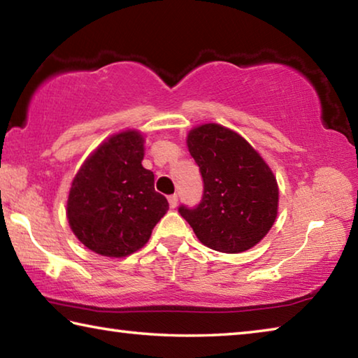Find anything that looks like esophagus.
Returning <instances> with one entry per match:
<instances>
[{"label": "esophagus", "mask_w": 358, "mask_h": 358, "mask_svg": "<svg viewBox=\"0 0 358 358\" xmlns=\"http://www.w3.org/2000/svg\"><path fill=\"white\" fill-rule=\"evenodd\" d=\"M178 203V196L177 194H172V196H169V205H171V208H175Z\"/></svg>", "instance_id": "1"}]
</instances>
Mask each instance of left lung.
<instances>
[{"label": "left lung", "mask_w": 358, "mask_h": 358, "mask_svg": "<svg viewBox=\"0 0 358 358\" xmlns=\"http://www.w3.org/2000/svg\"><path fill=\"white\" fill-rule=\"evenodd\" d=\"M187 148L202 175L203 192L196 207L180 205L205 246L237 254L250 250L273 226L278 185L270 167L237 132L208 123L194 128Z\"/></svg>", "instance_id": "left-lung-1"}]
</instances>
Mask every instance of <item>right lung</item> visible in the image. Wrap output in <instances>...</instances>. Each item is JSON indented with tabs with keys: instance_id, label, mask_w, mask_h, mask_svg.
I'll return each mask as SVG.
<instances>
[{
	"instance_id": "obj_1",
	"label": "right lung",
	"mask_w": 358,
	"mask_h": 358,
	"mask_svg": "<svg viewBox=\"0 0 358 358\" xmlns=\"http://www.w3.org/2000/svg\"><path fill=\"white\" fill-rule=\"evenodd\" d=\"M142 159L143 137L137 131L121 132L102 143L72 181L69 226L96 254L124 257L141 250L169 210Z\"/></svg>"
}]
</instances>
